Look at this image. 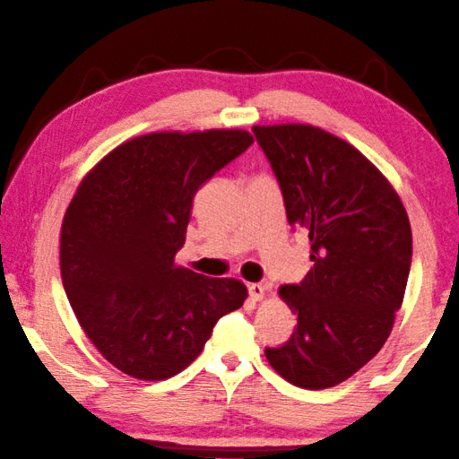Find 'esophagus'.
Wrapping results in <instances>:
<instances>
[{"mask_svg":"<svg viewBox=\"0 0 459 459\" xmlns=\"http://www.w3.org/2000/svg\"><path fill=\"white\" fill-rule=\"evenodd\" d=\"M266 290H268V284H264V282H254V284H250V287H247V292H250L252 300H262V299H264Z\"/></svg>","mask_w":459,"mask_h":459,"instance_id":"1","label":"esophagus"}]
</instances>
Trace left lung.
<instances>
[{"label": "left lung", "instance_id": "left-lung-1", "mask_svg": "<svg viewBox=\"0 0 459 459\" xmlns=\"http://www.w3.org/2000/svg\"><path fill=\"white\" fill-rule=\"evenodd\" d=\"M287 220L309 234L313 268L281 297L297 327L266 359L290 385L348 380L388 340L407 289L412 236L385 175L348 142L307 124L254 126Z\"/></svg>", "mask_w": 459, "mask_h": 459}]
</instances>
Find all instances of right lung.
I'll return each instance as SVG.
<instances>
[{"instance_id":"obj_1","label":"right lung","mask_w":459,"mask_h":459,"mask_svg":"<svg viewBox=\"0 0 459 459\" xmlns=\"http://www.w3.org/2000/svg\"><path fill=\"white\" fill-rule=\"evenodd\" d=\"M246 130L156 132L82 178L60 230V276L82 332L117 370L167 380L201 354L244 282L177 266L193 197L246 152Z\"/></svg>"}]
</instances>
